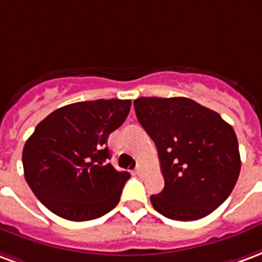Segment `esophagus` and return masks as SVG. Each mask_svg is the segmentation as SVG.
I'll return each mask as SVG.
<instances>
[{
  "instance_id": "obj_1",
  "label": "esophagus",
  "mask_w": 262,
  "mask_h": 262,
  "mask_svg": "<svg viewBox=\"0 0 262 262\" xmlns=\"http://www.w3.org/2000/svg\"><path fill=\"white\" fill-rule=\"evenodd\" d=\"M144 171H145L144 166L138 165V166H137V169H135V174H137V176H142V174H144Z\"/></svg>"
}]
</instances>
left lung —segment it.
Returning a JSON list of instances; mask_svg holds the SVG:
<instances>
[{
	"instance_id": "1",
	"label": "left lung",
	"mask_w": 262,
	"mask_h": 262,
	"mask_svg": "<svg viewBox=\"0 0 262 262\" xmlns=\"http://www.w3.org/2000/svg\"><path fill=\"white\" fill-rule=\"evenodd\" d=\"M137 118L154 139L165 179L150 196L173 221H196L230 195L240 174L237 137L216 112L188 97H139Z\"/></svg>"
}]
</instances>
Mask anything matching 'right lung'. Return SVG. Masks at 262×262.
I'll return each instance as SVG.
<instances>
[{
    "mask_svg": "<svg viewBox=\"0 0 262 262\" xmlns=\"http://www.w3.org/2000/svg\"><path fill=\"white\" fill-rule=\"evenodd\" d=\"M131 100L99 99L54 110L24 146L25 179L47 209L83 222L106 215L120 201L128 171L108 163V135L128 116Z\"/></svg>",
    "mask_w": 262,
    "mask_h": 262,
    "instance_id": "obj_1",
    "label": "right lung"
}]
</instances>
